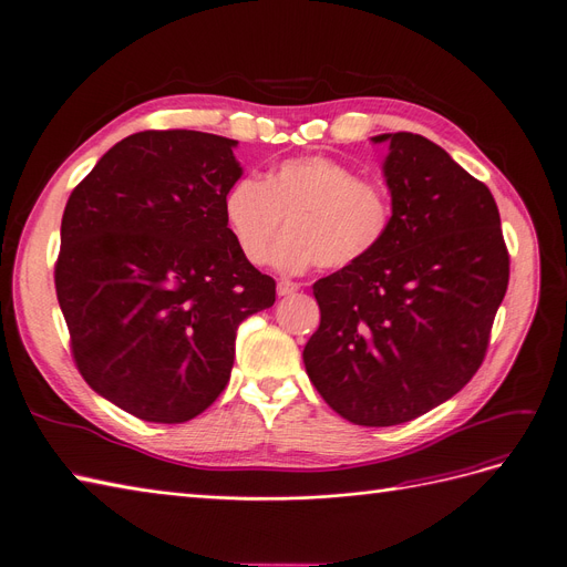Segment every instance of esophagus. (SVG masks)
I'll use <instances>...</instances> for the list:
<instances>
[{"mask_svg": "<svg viewBox=\"0 0 567 567\" xmlns=\"http://www.w3.org/2000/svg\"><path fill=\"white\" fill-rule=\"evenodd\" d=\"M299 291V285L291 282V280H278V297H289Z\"/></svg>", "mask_w": 567, "mask_h": 567, "instance_id": "esophagus-1", "label": "esophagus"}]
</instances>
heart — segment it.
<instances>
[{"instance_id": "obj_1", "label": "heart", "mask_w": 567, "mask_h": 567, "mask_svg": "<svg viewBox=\"0 0 567 567\" xmlns=\"http://www.w3.org/2000/svg\"><path fill=\"white\" fill-rule=\"evenodd\" d=\"M224 224L249 264H264L272 240V266L301 272L358 266L392 228V200L379 184L329 156H297L257 179H238L221 200Z\"/></svg>"}]
</instances>
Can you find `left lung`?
I'll return each instance as SVG.
<instances>
[{
    "mask_svg": "<svg viewBox=\"0 0 567 567\" xmlns=\"http://www.w3.org/2000/svg\"><path fill=\"white\" fill-rule=\"evenodd\" d=\"M388 144L385 243L312 285L320 327L303 348L308 379L346 421L390 427L444 404L484 362L509 282L499 213L439 144L413 133Z\"/></svg>",
    "mask_w": 567,
    "mask_h": 567,
    "instance_id": "8db88e82",
    "label": "left lung"
}]
</instances>
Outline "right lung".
Instances as JSON below:
<instances>
[{
  "instance_id": "add662e5",
  "label": "right lung",
  "mask_w": 567,
  "mask_h": 567,
  "mask_svg": "<svg viewBox=\"0 0 567 567\" xmlns=\"http://www.w3.org/2000/svg\"><path fill=\"white\" fill-rule=\"evenodd\" d=\"M236 140L144 131L116 142L65 205L55 291L72 354L104 400L146 423H186L230 379L238 324L276 280L230 238L221 200Z\"/></svg>"
}]
</instances>
